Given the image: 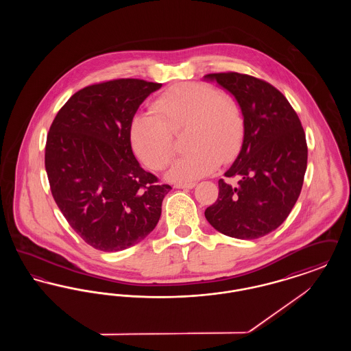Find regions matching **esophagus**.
<instances>
[{"label":"esophagus","instance_id":"1","mask_svg":"<svg viewBox=\"0 0 351 351\" xmlns=\"http://www.w3.org/2000/svg\"><path fill=\"white\" fill-rule=\"evenodd\" d=\"M195 183H179L175 184V188H182V189H192V188H195Z\"/></svg>","mask_w":351,"mask_h":351}]
</instances>
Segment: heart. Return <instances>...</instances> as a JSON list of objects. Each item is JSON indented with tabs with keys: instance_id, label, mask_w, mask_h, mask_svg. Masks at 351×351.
Returning a JSON list of instances; mask_svg holds the SVG:
<instances>
[{
	"instance_id": "1",
	"label": "heart",
	"mask_w": 351,
	"mask_h": 351,
	"mask_svg": "<svg viewBox=\"0 0 351 351\" xmlns=\"http://www.w3.org/2000/svg\"><path fill=\"white\" fill-rule=\"evenodd\" d=\"M151 112L135 114L129 142L136 158L151 169L166 167L172 156V134L182 128L184 146L189 147L169 168L172 182H192L210 173L219 162L239 152L245 114L238 101L210 84L182 83L171 86L151 104Z\"/></svg>"
}]
</instances>
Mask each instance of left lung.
Returning a JSON list of instances; mask_svg holds the SVG:
<instances>
[{
    "label": "left lung",
    "mask_w": 351,
    "mask_h": 351,
    "mask_svg": "<svg viewBox=\"0 0 351 351\" xmlns=\"http://www.w3.org/2000/svg\"><path fill=\"white\" fill-rule=\"evenodd\" d=\"M241 105L246 132L242 149L225 172L237 184L218 180V199L205 217L219 233L256 239L274 232L300 196L308 147L300 119L271 84L238 72L209 73Z\"/></svg>",
    "instance_id": "8db88e82"
}]
</instances>
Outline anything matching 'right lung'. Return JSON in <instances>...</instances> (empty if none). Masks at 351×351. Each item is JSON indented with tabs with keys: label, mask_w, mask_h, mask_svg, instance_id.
<instances>
[{
	"label": "right lung",
	"mask_w": 351,
	"mask_h": 351,
	"mask_svg": "<svg viewBox=\"0 0 351 351\" xmlns=\"http://www.w3.org/2000/svg\"><path fill=\"white\" fill-rule=\"evenodd\" d=\"M160 86L139 79L92 84L52 121L45 152L52 197L96 250L129 249L160 218L171 186L141 167L129 142L132 118Z\"/></svg>",
	"instance_id": "obj_1"
}]
</instances>
